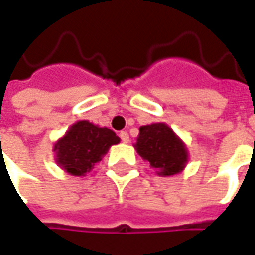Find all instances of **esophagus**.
<instances>
[{
  "instance_id": "obj_1",
  "label": "esophagus",
  "mask_w": 255,
  "mask_h": 255,
  "mask_svg": "<svg viewBox=\"0 0 255 255\" xmlns=\"http://www.w3.org/2000/svg\"><path fill=\"white\" fill-rule=\"evenodd\" d=\"M120 139H121V142H124V143H128V142H129V135H128V132H126V131H121V132H120Z\"/></svg>"
}]
</instances>
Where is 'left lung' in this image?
Returning a JSON list of instances; mask_svg holds the SVG:
<instances>
[{
  "instance_id": "8db88e82",
  "label": "left lung",
  "mask_w": 255,
  "mask_h": 255,
  "mask_svg": "<svg viewBox=\"0 0 255 255\" xmlns=\"http://www.w3.org/2000/svg\"><path fill=\"white\" fill-rule=\"evenodd\" d=\"M135 148L160 176L177 174L184 169L188 159L184 143L163 123L139 128Z\"/></svg>"
}]
</instances>
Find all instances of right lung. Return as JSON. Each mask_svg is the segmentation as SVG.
Listing matches in <instances>:
<instances>
[{
    "label": "right lung",
    "mask_w": 255,
    "mask_h": 255,
    "mask_svg": "<svg viewBox=\"0 0 255 255\" xmlns=\"http://www.w3.org/2000/svg\"><path fill=\"white\" fill-rule=\"evenodd\" d=\"M120 138L109 128L82 120L75 123L65 136L55 143L57 162L72 176H84L102 160V156Z\"/></svg>",
    "instance_id": "right-lung-1"
}]
</instances>
